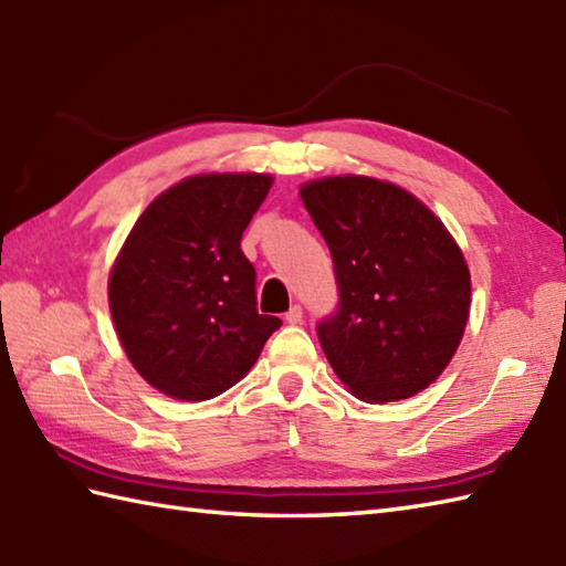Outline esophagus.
<instances>
[{"label":"esophagus","instance_id":"1","mask_svg":"<svg viewBox=\"0 0 566 566\" xmlns=\"http://www.w3.org/2000/svg\"><path fill=\"white\" fill-rule=\"evenodd\" d=\"M302 321H304L302 306H292L290 311H286V323H290V326H298Z\"/></svg>","mask_w":566,"mask_h":566}]
</instances>
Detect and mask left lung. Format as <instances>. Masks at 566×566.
<instances>
[{"instance_id":"1","label":"left lung","mask_w":566,"mask_h":566,"mask_svg":"<svg viewBox=\"0 0 566 566\" xmlns=\"http://www.w3.org/2000/svg\"><path fill=\"white\" fill-rule=\"evenodd\" d=\"M298 195L331 248L340 290L335 316L318 326L333 371L365 403L428 389L460 347L472 304L457 240L387 179L333 175Z\"/></svg>"}]
</instances>
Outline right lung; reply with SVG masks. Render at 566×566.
Returning <instances> with one entry per match:
<instances>
[{
    "label": "right lung",
    "mask_w": 566,
    "mask_h": 566,
    "mask_svg": "<svg viewBox=\"0 0 566 566\" xmlns=\"http://www.w3.org/2000/svg\"><path fill=\"white\" fill-rule=\"evenodd\" d=\"M274 182L264 172L191 175L138 216L109 272V308L128 363L177 401H207L258 363L282 326L258 314L240 238Z\"/></svg>",
    "instance_id": "1"
}]
</instances>
